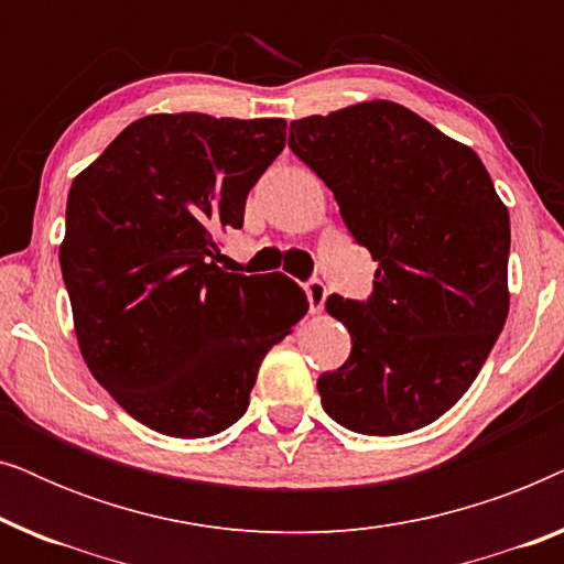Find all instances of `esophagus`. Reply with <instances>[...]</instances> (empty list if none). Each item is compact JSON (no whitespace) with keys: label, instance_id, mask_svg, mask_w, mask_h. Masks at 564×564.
<instances>
[{"label":"esophagus","instance_id":"34e87169","mask_svg":"<svg viewBox=\"0 0 564 564\" xmlns=\"http://www.w3.org/2000/svg\"><path fill=\"white\" fill-rule=\"evenodd\" d=\"M305 295H307V303H311V311L313 313H321L323 303H326L328 290H326V284H323L321 280H311V282H305Z\"/></svg>","mask_w":564,"mask_h":564}]
</instances>
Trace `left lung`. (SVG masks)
Segmentation results:
<instances>
[{
  "label": "left lung",
  "instance_id": "1",
  "mask_svg": "<svg viewBox=\"0 0 564 564\" xmlns=\"http://www.w3.org/2000/svg\"><path fill=\"white\" fill-rule=\"evenodd\" d=\"M290 149L377 261L367 303L326 300L351 354L318 377L323 411L367 436L429 426L469 390L508 318V207L469 145L388 99L292 120Z\"/></svg>",
  "mask_w": 564,
  "mask_h": 564
}]
</instances>
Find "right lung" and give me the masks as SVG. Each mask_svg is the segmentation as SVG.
I'll list each match as a JSON object with an SVG mask.
<instances>
[{"label":"right lung","mask_w":564,"mask_h":564,"mask_svg":"<svg viewBox=\"0 0 564 564\" xmlns=\"http://www.w3.org/2000/svg\"><path fill=\"white\" fill-rule=\"evenodd\" d=\"M282 118L149 115L68 189L61 272L82 357L120 408L159 434L203 438L249 408L267 351L307 297L290 276L215 264L249 189L284 149Z\"/></svg>","instance_id":"1"}]
</instances>
